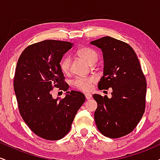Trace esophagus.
Wrapping results in <instances>:
<instances>
[{
	"label": "esophagus",
	"instance_id": "1",
	"mask_svg": "<svg viewBox=\"0 0 160 160\" xmlns=\"http://www.w3.org/2000/svg\"><path fill=\"white\" fill-rule=\"evenodd\" d=\"M85 96H86V100H89V99L92 98V95L89 94V93H86V94L85 95Z\"/></svg>",
	"mask_w": 160,
	"mask_h": 160
}]
</instances>
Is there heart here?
Wrapping results in <instances>:
<instances>
[{"label": "heart", "mask_w": 160, "mask_h": 160, "mask_svg": "<svg viewBox=\"0 0 160 160\" xmlns=\"http://www.w3.org/2000/svg\"><path fill=\"white\" fill-rule=\"evenodd\" d=\"M77 54L80 58H82L84 61L87 62L89 65H92L98 61V54L92 49L89 48H81L78 49ZM71 65V60L68 56H65L62 58L60 62V68L62 72H68ZM96 79L94 77H88V78H78L73 81V86L77 89L82 91H89L92 88V85Z\"/></svg>", "instance_id": "heart-1"}]
</instances>
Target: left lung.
Masks as SVG:
<instances>
[{
  "label": "left lung",
  "instance_id": "8db88e82",
  "mask_svg": "<svg viewBox=\"0 0 160 160\" xmlns=\"http://www.w3.org/2000/svg\"><path fill=\"white\" fill-rule=\"evenodd\" d=\"M90 44L103 53V77L99 89L112 88V97L93 95L97 128L104 136L117 138L136 127L144 113L146 79L136 53L128 43L111 37L93 40Z\"/></svg>",
  "mask_w": 160,
  "mask_h": 160
}]
</instances>
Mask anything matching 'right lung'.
I'll return each instance as SVG.
<instances>
[{
	"label": "right lung",
	"instance_id": "obj_1",
	"mask_svg": "<svg viewBox=\"0 0 160 160\" xmlns=\"http://www.w3.org/2000/svg\"><path fill=\"white\" fill-rule=\"evenodd\" d=\"M72 47L54 40L34 43L24 49L16 65L13 86L20 114L33 132L47 140H59L68 133L86 101L82 92H67L69 86L60 68L64 54ZM53 87L66 91L65 98L53 99Z\"/></svg>",
	"mask_w": 160,
	"mask_h": 160
}]
</instances>
